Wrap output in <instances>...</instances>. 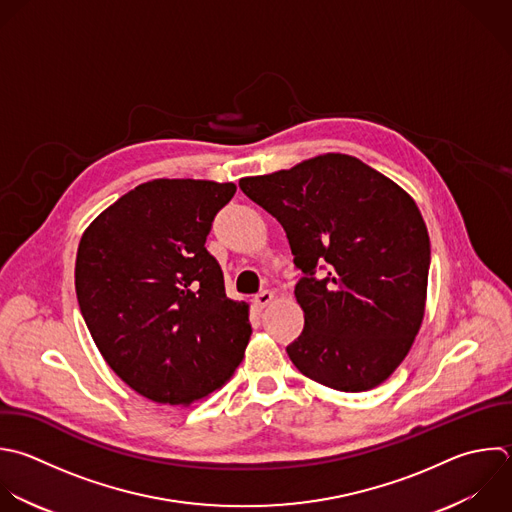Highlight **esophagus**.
<instances>
[{
    "label": "esophagus",
    "mask_w": 512,
    "mask_h": 512,
    "mask_svg": "<svg viewBox=\"0 0 512 512\" xmlns=\"http://www.w3.org/2000/svg\"><path fill=\"white\" fill-rule=\"evenodd\" d=\"M272 300H274V294H272L270 290H264V292H260V294L254 298V306H256L258 310H264Z\"/></svg>",
    "instance_id": "esophagus-1"
}]
</instances>
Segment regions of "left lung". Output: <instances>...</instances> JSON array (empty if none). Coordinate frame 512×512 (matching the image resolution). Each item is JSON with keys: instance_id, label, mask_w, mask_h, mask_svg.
Instances as JSON below:
<instances>
[{"instance_id": "8db88e82", "label": "left lung", "mask_w": 512, "mask_h": 512, "mask_svg": "<svg viewBox=\"0 0 512 512\" xmlns=\"http://www.w3.org/2000/svg\"><path fill=\"white\" fill-rule=\"evenodd\" d=\"M240 188L282 224L302 272L304 330L286 346L294 366L342 392L384 382L424 318L430 240L414 200L346 154L242 178Z\"/></svg>"}]
</instances>
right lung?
Segmentation results:
<instances>
[{"instance_id":"obj_1","label":"right lung","mask_w":512,"mask_h":512,"mask_svg":"<svg viewBox=\"0 0 512 512\" xmlns=\"http://www.w3.org/2000/svg\"><path fill=\"white\" fill-rule=\"evenodd\" d=\"M236 186L152 180L84 232L76 294L110 368L160 404H192L224 386L244 358L248 304L226 296L206 250L214 216Z\"/></svg>"}]
</instances>
